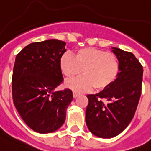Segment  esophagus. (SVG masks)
<instances>
[{"label": "esophagus", "mask_w": 151, "mask_h": 151, "mask_svg": "<svg viewBox=\"0 0 151 151\" xmlns=\"http://www.w3.org/2000/svg\"><path fill=\"white\" fill-rule=\"evenodd\" d=\"M78 96H79V93H77V92H76V91H74V92H73V97H74V98H76V97H78Z\"/></svg>", "instance_id": "esophagus-1"}]
</instances>
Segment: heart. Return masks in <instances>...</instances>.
<instances>
[{"instance_id": "obj_1", "label": "heart", "mask_w": 151, "mask_h": 151, "mask_svg": "<svg viewBox=\"0 0 151 151\" xmlns=\"http://www.w3.org/2000/svg\"><path fill=\"white\" fill-rule=\"evenodd\" d=\"M60 68L67 78L80 74L84 76L68 81L65 86L78 92H86L95 87L96 90L109 88L119 74L117 57L111 52L93 47H85L76 51L75 56L65 53L60 58Z\"/></svg>"}]
</instances>
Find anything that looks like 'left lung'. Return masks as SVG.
<instances>
[{
	"instance_id": "left-lung-1",
	"label": "left lung",
	"mask_w": 151,
	"mask_h": 151,
	"mask_svg": "<svg viewBox=\"0 0 151 151\" xmlns=\"http://www.w3.org/2000/svg\"><path fill=\"white\" fill-rule=\"evenodd\" d=\"M119 73L115 82L100 93L87 95L86 123L100 138H112L127 128L134 118L141 95L143 66L131 52L112 48Z\"/></svg>"
}]
</instances>
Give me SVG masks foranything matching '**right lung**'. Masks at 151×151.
<instances>
[{"label": "right lung", "mask_w": 151, "mask_h": 151, "mask_svg": "<svg viewBox=\"0 0 151 151\" xmlns=\"http://www.w3.org/2000/svg\"><path fill=\"white\" fill-rule=\"evenodd\" d=\"M65 42L57 39L29 44L17 55L12 75L14 104L34 131L48 134L61 127L73 99L69 89L55 91L63 82L60 58Z\"/></svg>", "instance_id": "1"}]
</instances>
